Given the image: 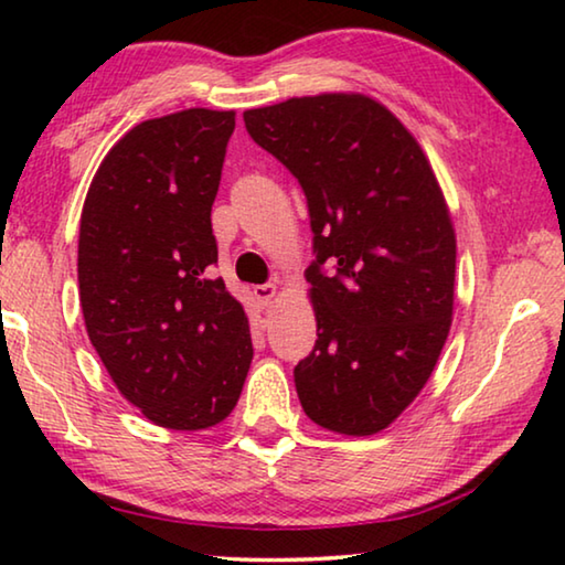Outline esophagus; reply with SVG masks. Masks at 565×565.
Returning a JSON list of instances; mask_svg holds the SVG:
<instances>
[{
	"label": "esophagus",
	"instance_id": "esophagus-1",
	"mask_svg": "<svg viewBox=\"0 0 565 565\" xmlns=\"http://www.w3.org/2000/svg\"><path fill=\"white\" fill-rule=\"evenodd\" d=\"M276 294H279V286L262 284V286H256V289H254V299L259 301V306L264 309V306H271V301L276 299Z\"/></svg>",
	"mask_w": 565,
	"mask_h": 565
}]
</instances>
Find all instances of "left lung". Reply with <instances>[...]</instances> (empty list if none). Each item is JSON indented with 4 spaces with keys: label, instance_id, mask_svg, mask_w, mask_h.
<instances>
[{
    "label": "left lung",
    "instance_id": "1",
    "mask_svg": "<svg viewBox=\"0 0 565 565\" xmlns=\"http://www.w3.org/2000/svg\"><path fill=\"white\" fill-rule=\"evenodd\" d=\"M244 124L309 204L319 339L296 363V394L327 431L374 436L420 394L451 329L456 232L431 161L356 92L246 109Z\"/></svg>",
    "mask_w": 565,
    "mask_h": 565
}]
</instances>
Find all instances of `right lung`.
<instances>
[{
	"instance_id": "right-lung-1",
	"label": "right lung",
	"mask_w": 565,
	"mask_h": 565,
	"mask_svg": "<svg viewBox=\"0 0 565 565\" xmlns=\"http://www.w3.org/2000/svg\"><path fill=\"white\" fill-rule=\"evenodd\" d=\"M234 111L147 119L109 149L79 224V301L119 394L157 426L232 414L254 349L244 306L214 279L212 204Z\"/></svg>"
}]
</instances>
